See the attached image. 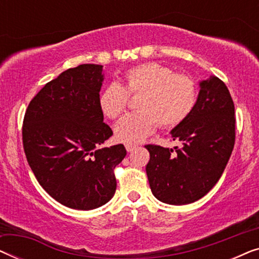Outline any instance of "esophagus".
Listing matches in <instances>:
<instances>
[{"mask_svg":"<svg viewBox=\"0 0 259 259\" xmlns=\"http://www.w3.org/2000/svg\"><path fill=\"white\" fill-rule=\"evenodd\" d=\"M125 147H126L127 152H133V151L136 150V148H137L136 145H132V144H126V145H125Z\"/></svg>","mask_w":259,"mask_h":259,"instance_id":"obj_1","label":"esophagus"}]
</instances>
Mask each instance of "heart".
Listing matches in <instances>:
<instances>
[{
    "mask_svg": "<svg viewBox=\"0 0 259 259\" xmlns=\"http://www.w3.org/2000/svg\"><path fill=\"white\" fill-rule=\"evenodd\" d=\"M123 80L122 86L112 83L99 95V107L112 120L125 112L130 97L139 95V111L123 116L115 125V138L121 143H141L155 132L158 125L166 130L175 128L189 118L196 106V81L160 63L134 66L125 73Z\"/></svg>",
    "mask_w": 259,
    "mask_h": 259,
    "instance_id": "obj_1",
    "label": "heart"
}]
</instances>
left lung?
<instances>
[{"instance_id":"1","label":"left lung","mask_w":259,"mask_h":259,"mask_svg":"<svg viewBox=\"0 0 259 259\" xmlns=\"http://www.w3.org/2000/svg\"><path fill=\"white\" fill-rule=\"evenodd\" d=\"M183 147L146 145L152 193L162 203L185 205L204 197L224 172L236 139L235 104L217 76L201 81L192 113L171 132Z\"/></svg>"}]
</instances>
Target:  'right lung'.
<instances>
[{"label":"right lung","mask_w":259,"mask_h":259,"mask_svg":"<svg viewBox=\"0 0 259 259\" xmlns=\"http://www.w3.org/2000/svg\"><path fill=\"white\" fill-rule=\"evenodd\" d=\"M102 80L100 65L67 69L31 99L23 119L24 153L38 184L75 210L112 199L114 168L126 155L122 144L100 147L113 136L99 107Z\"/></svg>","instance_id":"obj_1"}]
</instances>
